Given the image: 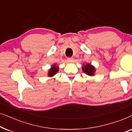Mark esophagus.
Returning a JSON list of instances; mask_svg holds the SVG:
<instances>
[{"label":"esophagus","instance_id":"34e87169","mask_svg":"<svg viewBox=\"0 0 132 132\" xmlns=\"http://www.w3.org/2000/svg\"><path fill=\"white\" fill-rule=\"evenodd\" d=\"M73 57H68V58H67V61L68 62H73Z\"/></svg>","mask_w":132,"mask_h":132}]
</instances>
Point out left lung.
<instances>
[{"mask_svg":"<svg viewBox=\"0 0 132 132\" xmlns=\"http://www.w3.org/2000/svg\"><path fill=\"white\" fill-rule=\"evenodd\" d=\"M82 71L84 72L86 75L90 76H94V73L95 72V68L94 66L92 65L91 64L86 63V64L82 65Z\"/></svg>","mask_w":132,"mask_h":132,"instance_id":"obj_1","label":"left lung"}]
</instances>
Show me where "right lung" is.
<instances>
[{
	"label": "right lung",
	"mask_w": 132,
	"mask_h": 132,
	"mask_svg": "<svg viewBox=\"0 0 132 132\" xmlns=\"http://www.w3.org/2000/svg\"><path fill=\"white\" fill-rule=\"evenodd\" d=\"M59 68L58 67V66L56 65V64H53L51 66V68L48 70L47 74L48 76L50 77L54 76L59 71Z\"/></svg>",
	"instance_id": "add662e5"
}]
</instances>
